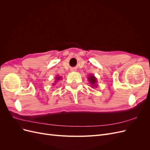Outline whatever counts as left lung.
<instances>
[{"label":"left lung","instance_id":"obj_1","mask_svg":"<svg viewBox=\"0 0 150 150\" xmlns=\"http://www.w3.org/2000/svg\"><path fill=\"white\" fill-rule=\"evenodd\" d=\"M88 81L90 82V84L92 85L93 88L94 87H97L98 85L96 84L97 83V79L96 78V77H95L94 75H89V77L88 78Z\"/></svg>","mask_w":150,"mask_h":150}]
</instances>
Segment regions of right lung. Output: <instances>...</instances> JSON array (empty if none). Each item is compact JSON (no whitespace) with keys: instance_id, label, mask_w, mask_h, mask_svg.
Here are the masks:
<instances>
[{"instance_id":"obj_1","label":"right lung","mask_w":150,"mask_h":150,"mask_svg":"<svg viewBox=\"0 0 150 150\" xmlns=\"http://www.w3.org/2000/svg\"><path fill=\"white\" fill-rule=\"evenodd\" d=\"M56 81H55V82H57V81H59L60 79H62V78H61V77H59V76H57V77H56ZM55 84V83H54L53 85H54Z\"/></svg>"}]
</instances>
